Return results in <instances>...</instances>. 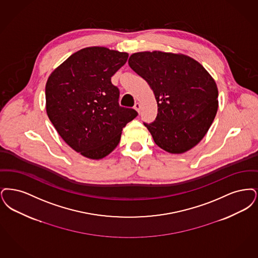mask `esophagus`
Here are the masks:
<instances>
[{"label":"esophagus","instance_id":"obj_1","mask_svg":"<svg viewBox=\"0 0 258 258\" xmlns=\"http://www.w3.org/2000/svg\"><path fill=\"white\" fill-rule=\"evenodd\" d=\"M134 109L137 112L140 113V110H141V105H140V103H136V104H135Z\"/></svg>","mask_w":258,"mask_h":258}]
</instances>
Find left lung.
Here are the masks:
<instances>
[{"label":"left lung","mask_w":258,"mask_h":258,"mask_svg":"<svg viewBox=\"0 0 258 258\" xmlns=\"http://www.w3.org/2000/svg\"><path fill=\"white\" fill-rule=\"evenodd\" d=\"M128 63L157 101L155 120L144 122L155 144L174 154L197 146L218 110V88L207 70L190 56L160 51L135 53Z\"/></svg>","instance_id":"obj_1"}]
</instances>
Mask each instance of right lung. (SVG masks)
Wrapping results in <instances>:
<instances>
[{
	"label": "right lung",
	"instance_id": "add662e5",
	"mask_svg": "<svg viewBox=\"0 0 258 258\" xmlns=\"http://www.w3.org/2000/svg\"><path fill=\"white\" fill-rule=\"evenodd\" d=\"M128 54L88 47L56 68L46 83V112L62 140L85 157L99 160L117 146L122 128L138 115L120 107L112 75Z\"/></svg>",
	"mask_w": 258,
	"mask_h": 258
}]
</instances>
